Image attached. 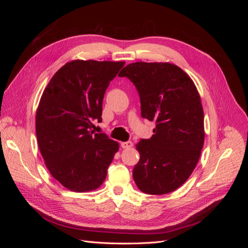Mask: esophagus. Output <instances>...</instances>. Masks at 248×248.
I'll return each instance as SVG.
<instances>
[{
	"label": "esophagus",
	"instance_id": "34e87169",
	"mask_svg": "<svg viewBox=\"0 0 248 248\" xmlns=\"http://www.w3.org/2000/svg\"><path fill=\"white\" fill-rule=\"evenodd\" d=\"M133 146V144L131 141H124V142H121V147L123 149H128V148H131Z\"/></svg>",
	"mask_w": 248,
	"mask_h": 248
}]
</instances>
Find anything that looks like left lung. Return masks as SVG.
I'll return each mask as SVG.
<instances>
[{
  "label": "left lung",
  "instance_id": "obj_1",
  "mask_svg": "<svg viewBox=\"0 0 248 248\" xmlns=\"http://www.w3.org/2000/svg\"><path fill=\"white\" fill-rule=\"evenodd\" d=\"M119 77L136 85L141 117L156 122L152 138L136 146L140 161L133 169L134 182L148 194L174 191L192 174L204 146V110L198 89L188 74L168 62L132 63Z\"/></svg>",
  "mask_w": 248,
  "mask_h": 248
}]
</instances>
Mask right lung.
<instances>
[{
    "instance_id": "1",
    "label": "right lung",
    "mask_w": 248,
    "mask_h": 248,
    "mask_svg": "<svg viewBox=\"0 0 248 248\" xmlns=\"http://www.w3.org/2000/svg\"><path fill=\"white\" fill-rule=\"evenodd\" d=\"M125 62L73 60L62 66L44 89L36 111V136L50 175L65 188H98L119 150V142L94 133L101 121L109 81Z\"/></svg>"
}]
</instances>
